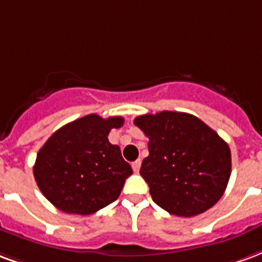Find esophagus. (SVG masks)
Here are the masks:
<instances>
[{
	"mask_svg": "<svg viewBox=\"0 0 262 262\" xmlns=\"http://www.w3.org/2000/svg\"><path fill=\"white\" fill-rule=\"evenodd\" d=\"M139 167H141V160H135V162H133V170L135 171V173H138Z\"/></svg>",
	"mask_w": 262,
	"mask_h": 262,
	"instance_id": "1",
	"label": "esophagus"
}]
</instances>
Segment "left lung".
I'll return each instance as SVG.
<instances>
[{
  "mask_svg": "<svg viewBox=\"0 0 262 262\" xmlns=\"http://www.w3.org/2000/svg\"><path fill=\"white\" fill-rule=\"evenodd\" d=\"M134 124L149 138L141 176L160 208L176 216H195L216 204L229 183V145L188 113L144 114Z\"/></svg>",
  "mask_w": 262,
  "mask_h": 262,
  "instance_id": "obj_1",
  "label": "left lung"
}]
</instances>
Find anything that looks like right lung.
I'll use <instances>...</instances> for the list:
<instances>
[{
  "label": "right lung",
  "mask_w": 262,
  "mask_h": 262,
  "mask_svg": "<svg viewBox=\"0 0 262 262\" xmlns=\"http://www.w3.org/2000/svg\"><path fill=\"white\" fill-rule=\"evenodd\" d=\"M123 117L88 114L57 129L37 154L33 167L40 191L60 211L91 215L118 198L133 169L108 133Z\"/></svg>",
  "instance_id": "right-lung-1"
}]
</instances>
